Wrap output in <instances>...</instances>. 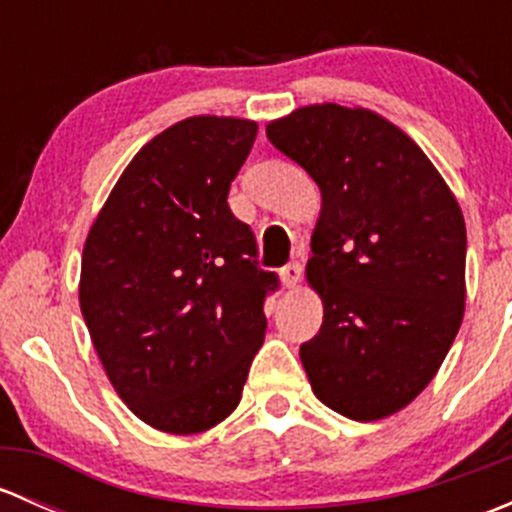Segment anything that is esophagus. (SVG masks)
<instances>
[{
  "label": "esophagus",
  "mask_w": 512,
  "mask_h": 512,
  "mask_svg": "<svg viewBox=\"0 0 512 512\" xmlns=\"http://www.w3.org/2000/svg\"><path fill=\"white\" fill-rule=\"evenodd\" d=\"M280 280H282V285L289 289L297 287L299 280H302V265H299V262H289V265H285L280 270Z\"/></svg>",
  "instance_id": "34e87169"
}]
</instances>
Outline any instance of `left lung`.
Instances as JSON below:
<instances>
[{
	"label": "left lung",
	"mask_w": 512,
	"mask_h": 512,
	"mask_svg": "<svg viewBox=\"0 0 512 512\" xmlns=\"http://www.w3.org/2000/svg\"><path fill=\"white\" fill-rule=\"evenodd\" d=\"M322 190L307 282L322 329L299 347L314 396L354 421L421 394L466 309V223L426 153L366 108L302 106L267 126Z\"/></svg>",
	"instance_id": "8db88e82"
}]
</instances>
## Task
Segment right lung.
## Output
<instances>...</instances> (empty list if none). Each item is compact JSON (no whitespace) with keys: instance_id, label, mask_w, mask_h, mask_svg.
Masks as SVG:
<instances>
[{"instance_id":"1","label":"right lung","mask_w":512,"mask_h":512,"mask_svg":"<svg viewBox=\"0 0 512 512\" xmlns=\"http://www.w3.org/2000/svg\"><path fill=\"white\" fill-rule=\"evenodd\" d=\"M257 123L193 116L148 141L113 185L81 257L79 304L123 404L190 436L237 409L265 342L275 272L227 205Z\"/></svg>"}]
</instances>
